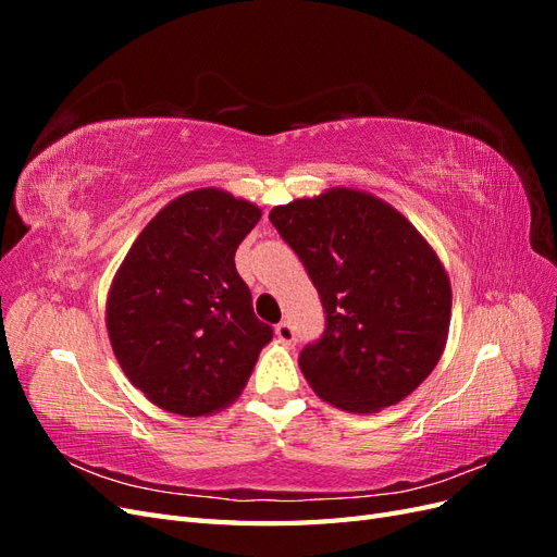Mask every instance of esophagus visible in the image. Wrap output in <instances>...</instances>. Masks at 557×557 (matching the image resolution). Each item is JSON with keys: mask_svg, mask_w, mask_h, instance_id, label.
Returning a JSON list of instances; mask_svg holds the SVG:
<instances>
[{"mask_svg": "<svg viewBox=\"0 0 557 557\" xmlns=\"http://www.w3.org/2000/svg\"><path fill=\"white\" fill-rule=\"evenodd\" d=\"M276 336H278V342L285 344V346L295 344V330H293L290 323H278L276 325Z\"/></svg>", "mask_w": 557, "mask_h": 557, "instance_id": "34e87169", "label": "esophagus"}]
</instances>
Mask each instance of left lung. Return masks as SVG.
<instances>
[{"instance_id": "1", "label": "left lung", "mask_w": 557, "mask_h": 557, "mask_svg": "<svg viewBox=\"0 0 557 557\" xmlns=\"http://www.w3.org/2000/svg\"><path fill=\"white\" fill-rule=\"evenodd\" d=\"M325 309L323 339L299 356L313 393L348 413L409 397L442 360L450 325L444 262L381 197L330 188L269 211Z\"/></svg>"}]
</instances>
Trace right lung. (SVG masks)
<instances>
[{
	"instance_id": "obj_1",
	"label": "right lung",
	"mask_w": 557,
	"mask_h": 557,
	"mask_svg": "<svg viewBox=\"0 0 557 557\" xmlns=\"http://www.w3.org/2000/svg\"><path fill=\"white\" fill-rule=\"evenodd\" d=\"M262 209L221 188L162 207L117 267L107 297L113 356L134 387L178 416L242 395L272 327L252 313L234 252Z\"/></svg>"
}]
</instances>
